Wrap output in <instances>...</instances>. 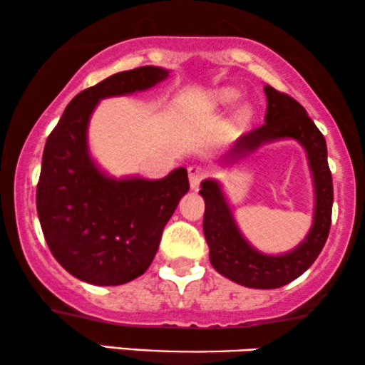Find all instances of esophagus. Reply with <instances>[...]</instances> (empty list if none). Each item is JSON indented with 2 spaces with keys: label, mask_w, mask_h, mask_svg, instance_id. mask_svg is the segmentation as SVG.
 Here are the masks:
<instances>
[{
  "label": "esophagus",
  "mask_w": 365,
  "mask_h": 365,
  "mask_svg": "<svg viewBox=\"0 0 365 365\" xmlns=\"http://www.w3.org/2000/svg\"><path fill=\"white\" fill-rule=\"evenodd\" d=\"M187 175H190L191 187H198L200 182L207 178V169L201 165H190L187 167Z\"/></svg>",
  "instance_id": "obj_1"
}]
</instances>
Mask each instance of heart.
Wrapping results in <instances>:
<instances>
[{
	"mask_svg": "<svg viewBox=\"0 0 365 365\" xmlns=\"http://www.w3.org/2000/svg\"><path fill=\"white\" fill-rule=\"evenodd\" d=\"M239 93L235 92V90H230V88H225V90H220V92L215 93V104L217 106H232L235 101H237ZM247 113L246 110H242V118H246Z\"/></svg>",
	"mask_w": 365,
	"mask_h": 365,
	"instance_id": "1",
	"label": "heart"
}]
</instances>
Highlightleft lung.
I'll return each mask as SVG.
<instances>
[{"label":"left lung","mask_w":365,"mask_h":365,"mask_svg":"<svg viewBox=\"0 0 365 365\" xmlns=\"http://www.w3.org/2000/svg\"><path fill=\"white\" fill-rule=\"evenodd\" d=\"M268 98L267 119L252 128L235 143L232 153L251 152L267 141L295 138L306 148L314 175L316 208L309 235L292 252L264 256L244 241L234 224L220 186L215 181L201 182L205 200L203 232L210 247V261L220 275L251 289H278L301 277L323 251L331 225L333 179L328 165L327 140L306 109L294 97L264 85Z\"/></svg>","instance_id":"8db88e82"}]
</instances>
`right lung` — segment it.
<instances>
[{
    "label": "right lung",
    "instance_id": "add662e5",
    "mask_svg": "<svg viewBox=\"0 0 365 365\" xmlns=\"http://www.w3.org/2000/svg\"><path fill=\"white\" fill-rule=\"evenodd\" d=\"M167 76L155 66L115 73L81 90L47 136L36 195L38 220L56 261L87 284L121 285L143 275L190 190L184 167L158 181H114L88 157L87 124L97 102L153 87Z\"/></svg>",
    "mask_w": 365,
    "mask_h": 365
}]
</instances>
